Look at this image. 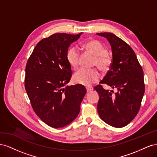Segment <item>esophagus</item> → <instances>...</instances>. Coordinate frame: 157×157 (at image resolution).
I'll use <instances>...</instances> for the list:
<instances>
[{
    "instance_id": "esophagus-1",
    "label": "esophagus",
    "mask_w": 157,
    "mask_h": 157,
    "mask_svg": "<svg viewBox=\"0 0 157 157\" xmlns=\"http://www.w3.org/2000/svg\"><path fill=\"white\" fill-rule=\"evenodd\" d=\"M92 90H93V88H86V91H87V92H91V91H92Z\"/></svg>"
}]
</instances>
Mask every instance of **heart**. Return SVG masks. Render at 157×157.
Returning <instances> with one entry per match:
<instances>
[{"label": "heart", "mask_w": 157, "mask_h": 157, "mask_svg": "<svg viewBox=\"0 0 157 157\" xmlns=\"http://www.w3.org/2000/svg\"><path fill=\"white\" fill-rule=\"evenodd\" d=\"M84 48L93 54L95 58L93 65L105 71L110 67L111 58L107 54V50L100 42L96 40H90L85 42ZM80 53L77 47L73 46L66 53V59L69 65L73 69L77 68L79 63ZM99 78V74L96 69L82 68L79 69L73 76L75 83L84 86H90L96 83Z\"/></svg>", "instance_id": "heart-1"}]
</instances>
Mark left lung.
Here are the masks:
<instances>
[{"label": "left lung", "mask_w": 157, "mask_h": 157, "mask_svg": "<svg viewBox=\"0 0 157 157\" xmlns=\"http://www.w3.org/2000/svg\"><path fill=\"white\" fill-rule=\"evenodd\" d=\"M105 37L111 46L113 61L110 69L99 82L117 92L103 89L101 84L94 88L99 94L98 111L107 124L122 128L134 119L138 113L145 92L144 71L135 52L126 42L111 33H97Z\"/></svg>", "instance_id": "8db88e82"}]
</instances>
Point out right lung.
<instances>
[{
  "label": "right lung",
  "mask_w": 157,
  "mask_h": 157,
  "mask_svg": "<svg viewBox=\"0 0 157 157\" xmlns=\"http://www.w3.org/2000/svg\"><path fill=\"white\" fill-rule=\"evenodd\" d=\"M82 34L56 33L42 39L27 61L25 88L28 97L37 116L52 128L72 122L86 94L79 84L66 86L72 74L66 53Z\"/></svg>",
  "instance_id": "1"
}]
</instances>
